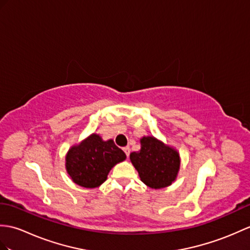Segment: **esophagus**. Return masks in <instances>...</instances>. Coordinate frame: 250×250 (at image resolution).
<instances>
[{"instance_id":"esophagus-1","label":"esophagus","mask_w":250,"mask_h":250,"mask_svg":"<svg viewBox=\"0 0 250 250\" xmlns=\"http://www.w3.org/2000/svg\"><path fill=\"white\" fill-rule=\"evenodd\" d=\"M124 151H125V155L127 156V158H129V155H130V148H129V147H125V148H124Z\"/></svg>"}]
</instances>
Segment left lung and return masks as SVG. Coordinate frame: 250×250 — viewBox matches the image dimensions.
I'll use <instances>...</instances> for the list:
<instances>
[{
    "instance_id": "1",
    "label": "left lung",
    "mask_w": 250,
    "mask_h": 250,
    "mask_svg": "<svg viewBox=\"0 0 250 250\" xmlns=\"http://www.w3.org/2000/svg\"><path fill=\"white\" fill-rule=\"evenodd\" d=\"M130 160L147 187L160 189L176 181L181 165L178 150L154 136L141 138V150L130 154Z\"/></svg>"
}]
</instances>
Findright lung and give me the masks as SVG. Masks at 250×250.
Returning <instances> with one entry per match:
<instances>
[{
    "instance_id": "right-lung-1",
    "label": "right lung",
    "mask_w": 250,
    "mask_h": 250,
    "mask_svg": "<svg viewBox=\"0 0 250 250\" xmlns=\"http://www.w3.org/2000/svg\"><path fill=\"white\" fill-rule=\"evenodd\" d=\"M126 159L113 139L92 133L68 150L66 170L72 181L85 188H95L105 182L112 168Z\"/></svg>"
}]
</instances>
